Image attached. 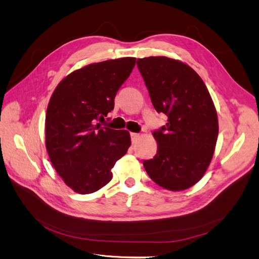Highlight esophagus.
I'll use <instances>...</instances> for the list:
<instances>
[{"label":"esophagus","instance_id":"34e87169","mask_svg":"<svg viewBox=\"0 0 259 259\" xmlns=\"http://www.w3.org/2000/svg\"><path fill=\"white\" fill-rule=\"evenodd\" d=\"M140 134L139 133H131V142L132 144H136L138 142V140L140 139Z\"/></svg>","mask_w":259,"mask_h":259}]
</instances>
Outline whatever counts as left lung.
Wrapping results in <instances>:
<instances>
[{"instance_id": "8db88e82", "label": "left lung", "mask_w": 259, "mask_h": 259, "mask_svg": "<svg viewBox=\"0 0 259 259\" xmlns=\"http://www.w3.org/2000/svg\"><path fill=\"white\" fill-rule=\"evenodd\" d=\"M154 109L167 123L153 131L157 152L144 161L153 182L179 192L199 182L215 151L218 117L208 90L189 65L163 56L138 59Z\"/></svg>"}]
</instances>
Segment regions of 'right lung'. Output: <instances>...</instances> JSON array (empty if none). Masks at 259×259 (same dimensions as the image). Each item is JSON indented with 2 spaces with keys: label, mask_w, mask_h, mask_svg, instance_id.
<instances>
[{
  "label": "right lung",
  "mask_w": 259,
  "mask_h": 259,
  "mask_svg": "<svg viewBox=\"0 0 259 259\" xmlns=\"http://www.w3.org/2000/svg\"><path fill=\"white\" fill-rule=\"evenodd\" d=\"M136 58L92 63L59 82L46 116V145L50 160L74 192H97L112 179L111 169L131 145L127 130L102 127L114 109V98L130 76Z\"/></svg>",
  "instance_id": "add662e5"
}]
</instances>
